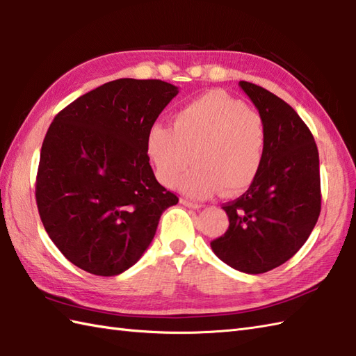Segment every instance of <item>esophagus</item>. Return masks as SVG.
<instances>
[{
  "instance_id": "esophagus-1",
  "label": "esophagus",
  "mask_w": 356,
  "mask_h": 356,
  "mask_svg": "<svg viewBox=\"0 0 356 356\" xmlns=\"http://www.w3.org/2000/svg\"><path fill=\"white\" fill-rule=\"evenodd\" d=\"M179 202L183 204V205H186V207H188V209H193V210H198V209H201V207H202L201 204H198V202H192V201H188V200H181Z\"/></svg>"
}]
</instances>
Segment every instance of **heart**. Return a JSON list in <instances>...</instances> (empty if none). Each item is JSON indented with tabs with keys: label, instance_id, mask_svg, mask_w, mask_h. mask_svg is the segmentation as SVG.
I'll list each match as a JSON object with an SVG mask.
<instances>
[{
	"label": "heart",
	"instance_id": "b5f03b06",
	"mask_svg": "<svg viewBox=\"0 0 356 356\" xmlns=\"http://www.w3.org/2000/svg\"><path fill=\"white\" fill-rule=\"evenodd\" d=\"M262 117L242 100L222 91H209L173 115V128L161 123L147 132L146 152L158 181L177 184L192 198H209L219 188L225 196L241 195L254 183L265 155Z\"/></svg>",
	"mask_w": 356,
	"mask_h": 356
}]
</instances>
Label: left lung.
Wrapping results in <instances>:
<instances>
[{
	"label": "left lung",
	"instance_id": "8db88e82",
	"mask_svg": "<svg viewBox=\"0 0 356 356\" xmlns=\"http://www.w3.org/2000/svg\"><path fill=\"white\" fill-rule=\"evenodd\" d=\"M239 86L264 120L265 155L254 183L222 207L230 225L210 247L234 270L262 274L294 256L317 224L320 160L309 128L285 100L254 83Z\"/></svg>",
	"mask_w": 356,
	"mask_h": 356
}]
</instances>
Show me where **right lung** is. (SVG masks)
Listing matches in <instances>:
<instances>
[{"mask_svg":"<svg viewBox=\"0 0 356 356\" xmlns=\"http://www.w3.org/2000/svg\"><path fill=\"white\" fill-rule=\"evenodd\" d=\"M177 94L163 81L117 79L76 99L47 131L39 216L81 270L111 277L137 264L163 211L178 202L156 181L146 152L149 129Z\"/></svg>","mask_w":356,"mask_h":356,"instance_id":"add662e5","label":"right lung"}]
</instances>
